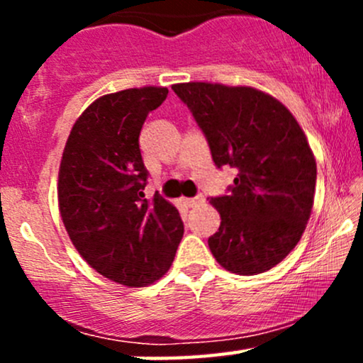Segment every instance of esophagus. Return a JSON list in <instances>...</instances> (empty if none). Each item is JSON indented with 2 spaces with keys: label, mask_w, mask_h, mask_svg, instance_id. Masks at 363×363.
<instances>
[{
  "label": "esophagus",
  "mask_w": 363,
  "mask_h": 363,
  "mask_svg": "<svg viewBox=\"0 0 363 363\" xmlns=\"http://www.w3.org/2000/svg\"><path fill=\"white\" fill-rule=\"evenodd\" d=\"M186 201H187V205H189V206H198V205H203V203H205V196H203V194H196L194 198L186 199Z\"/></svg>",
  "instance_id": "obj_1"
}]
</instances>
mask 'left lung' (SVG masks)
I'll use <instances>...</instances> for the list:
<instances>
[{
	"instance_id": "obj_1",
	"label": "left lung",
	"mask_w": 363,
	"mask_h": 363,
	"mask_svg": "<svg viewBox=\"0 0 363 363\" xmlns=\"http://www.w3.org/2000/svg\"><path fill=\"white\" fill-rule=\"evenodd\" d=\"M218 169L234 167L228 193L211 198L220 228L208 239L228 272L257 274L289 256L314 205L315 160L302 128L272 95L251 86L179 83Z\"/></svg>"
}]
</instances>
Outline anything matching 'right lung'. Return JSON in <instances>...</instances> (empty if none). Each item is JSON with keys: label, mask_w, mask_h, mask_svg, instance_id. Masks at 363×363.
<instances>
[{"label": "right lung", "mask_w": 363, "mask_h": 363, "mask_svg": "<svg viewBox=\"0 0 363 363\" xmlns=\"http://www.w3.org/2000/svg\"><path fill=\"white\" fill-rule=\"evenodd\" d=\"M167 94L143 86L104 95L78 118L62 152L57 199L66 232L95 272L126 286L167 273L184 234L176 206L143 194L140 133Z\"/></svg>", "instance_id": "obj_1"}]
</instances>
